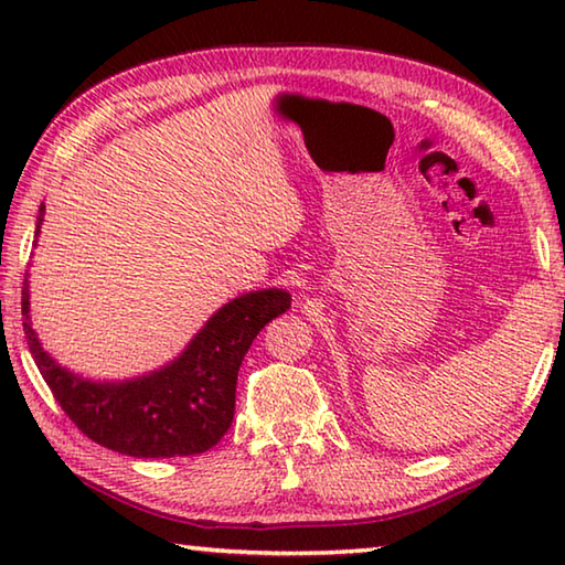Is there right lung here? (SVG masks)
I'll use <instances>...</instances> for the list:
<instances>
[{
    "label": "right lung",
    "mask_w": 565,
    "mask_h": 565,
    "mask_svg": "<svg viewBox=\"0 0 565 565\" xmlns=\"http://www.w3.org/2000/svg\"><path fill=\"white\" fill-rule=\"evenodd\" d=\"M44 222V204L36 232ZM291 306L284 289L248 291L224 303L164 369L131 381H89L62 369L42 349L30 321V286L22 289L24 333L46 386L66 416L94 444L134 458L204 454L234 420L236 376L266 323Z\"/></svg>",
    "instance_id": "add662e5"
}]
</instances>
